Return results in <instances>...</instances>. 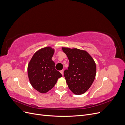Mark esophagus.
Returning a JSON list of instances; mask_svg holds the SVG:
<instances>
[{
    "label": "esophagus",
    "instance_id": "1",
    "mask_svg": "<svg viewBox=\"0 0 125 125\" xmlns=\"http://www.w3.org/2000/svg\"><path fill=\"white\" fill-rule=\"evenodd\" d=\"M60 72V73H62V74L63 75V70H62Z\"/></svg>",
    "mask_w": 125,
    "mask_h": 125
}]
</instances>
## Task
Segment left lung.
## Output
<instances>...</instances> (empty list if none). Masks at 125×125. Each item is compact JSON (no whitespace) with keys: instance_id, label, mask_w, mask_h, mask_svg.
<instances>
[{"instance_id":"obj_1","label":"left lung","mask_w":125,"mask_h":125,"mask_svg":"<svg viewBox=\"0 0 125 125\" xmlns=\"http://www.w3.org/2000/svg\"><path fill=\"white\" fill-rule=\"evenodd\" d=\"M62 50L69 61L68 69L63 73L67 85L74 94L81 95L88 90L95 79V62L85 51L67 47Z\"/></svg>"}]
</instances>
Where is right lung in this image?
<instances>
[{
    "mask_svg": "<svg viewBox=\"0 0 125 125\" xmlns=\"http://www.w3.org/2000/svg\"><path fill=\"white\" fill-rule=\"evenodd\" d=\"M55 50L51 47L40 49L33 55L28 67L30 83L37 91L45 93L56 84L62 75L55 68L52 58Z\"/></svg>",
    "mask_w": 125,
    "mask_h": 125,
    "instance_id": "1",
    "label": "right lung"
}]
</instances>
